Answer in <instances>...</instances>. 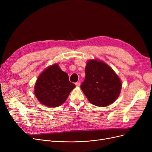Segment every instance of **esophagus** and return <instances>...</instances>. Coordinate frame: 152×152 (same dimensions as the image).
I'll return each instance as SVG.
<instances>
[{"instance_id": "obj_1", "label": "esophagus", "mask_w": 152, "mask_h": 152, "mask_svg": "<svg viewBox=\"0 0 152 152\" xmlns=\"http://www.w3.org/2000/svg\"><path fill=\"white\" fill-rule=\"evenodd\" d=\"M75 85H76L77 87H79V86H80L81 84H80V83L77 82V83H75Z\"/></svg>"}]
</instances>
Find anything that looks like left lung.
<instances>
[{"label": "left lung", "mask_w": 152, "mask_h": 152, "mask_svg": "<svg viewBox=\"0 0 152 152\" xmlns=\"http://www.w3.org/2000/svg\"><path fill=\"white\" fill-rule=\"evenodd\" d=\"M85 73L81 88L92 104L106 107L118 99L122 84L118 75L106 63L90 60L87 63Z\"/></svg>", "instance_id": "obj_1"}]
</instances>
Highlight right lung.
<instances>
[{"instance_id": "right-lung-1", "label": "right lung", "mask_w": 152, "mask_h": 152, "mask_svg": "<svg viewBox=\"0 0 152 152\" xmlns=\"http://www.w3.org/2000/svg\"><path fill=\"white\" fill-rule=\"evenodd\" d=\"M76 86L69 81L68 75L57 65L47 68L37 79L34 94L42 104L57 107L65 102Z\"/></svg>"}]
</instances>
